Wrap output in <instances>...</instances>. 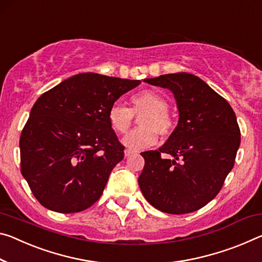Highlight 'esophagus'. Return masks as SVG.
I'll return each instance as SVG.
<instances>
[{
	"mask_svg": "<svg viewBox=\"0 0 262 262\" xmlns=\"http://www.w3.org/2000/svg\"><path fill=\"white\" fill-rule=\"evenodd\" d=\"M135 152H138V151L132 150V149H126V150H124V156H130V155H133V154H135Z\"/></svg>",
	"mask_w": 262,
	"mask_h": 262,
	"instance_id": "1",
	"label": "esophagus"
}]
</instances>
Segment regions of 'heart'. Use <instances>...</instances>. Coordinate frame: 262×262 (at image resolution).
Segmentation results:
<instances>
[{
    "instance_id": "obj_1",
    "label": "heart",
    "mask_w": 262,
    "mask_h": 262,
    "mask_svg": "<svg viewBox=\"0 0 262 262\" xmlns=\"http://www.w3.org/2000/svg\"><path fill=\"white\" fill-rule=\"evenodd\" d=\"M132 107L114 102L108 111V122L118 134H126L140 116L139 128L122 139V143L133 150L151 147L156 143L157 135L168 138L175 129V122L168 113L169 102L155 91L146 90L132 95Z\"/></svg>"
}]
</instances>
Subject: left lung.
<instances>
[{"mask_svg":"<svg viewBox=\"0 0 262 262\" xmlns=\"http://www.w3.org/2000/svg\"><path fill=\"white\" fill-rule=\"evenodd\" d=\"M144 81L171 91L180 119L163 146L141 152L140 189L162 212H193L217 196L233 168L240 146L235 114L222 95L193 74H163Z\"/></svg>","mask_w":262,"mask_h":262,"instance_id":"obj_1","label":"left lung"}]
</instances>
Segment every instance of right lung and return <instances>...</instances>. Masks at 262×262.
Listing matches in <instances>:
<instances>
[{
  "instance_id": "add662e5",
  "label": "right lung",
  "mask_w": 262,
  "mask_h": 262,
  "mask_svg": "<svg viewBox=\"0 0 262 262\" xmlns=\"http://www.w3.org/2000/svg\"><path fill=\"white\" fill-rule=\"evenodd\" d=\"M140 84L79 73L37 99L20 134V172L44 207L74 213L100 198L124 155L108 111Z\"/></svg>"
}]
</instances>
